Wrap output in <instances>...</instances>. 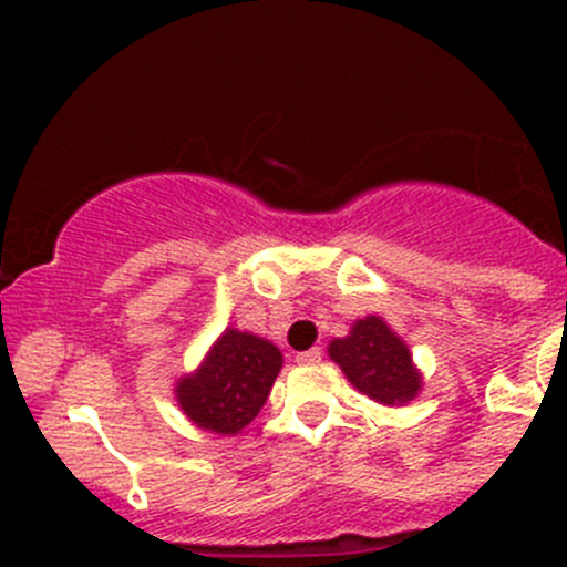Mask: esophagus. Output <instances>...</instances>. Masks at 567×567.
Masks as SVG:
<instances>
[{
  "label": "esophagus",
  "mask_w": 567,
  "mask_h": 567,
  "mask_svg": "<svg viewBox=\"0 0 567 567\" xmlns=\"http://www.w3.org/2000/svg\"><path fill=\"white\" fill-rule=\"evenodd\" d=\"M320 357H323V351H320V348H310V351L296 353V362H299V364H316V362H320Z\"/></svg>",
  "instance_id": "34e87169"
}]
</instances>
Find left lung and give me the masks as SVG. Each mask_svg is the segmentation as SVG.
I'll use <instances>...</instances> for the list:
<instances>
[{
  "label": "left lung",
  "instance_id": "8db88e82",
  "mask_svg": "<svg viewBox=\"0 0 567 567\" xmlns=\"http://www.w3.org/2000/svg\"><path fill=\"white\" fill-rule=\"evenodd\" d=\"M329 359L340 364L353 390L381 405H405L422 390V373L409 346L379 316L353 320L346 337L329 342Z\"/></svg>",
  "mask_w": 567,
  "mask_h": 567
}]
</instances>
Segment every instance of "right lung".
<instances>
[{
  "label": "right lung",
  "mask_w": 567,
  "mask_h": 567,
  "mask_svg": "<svg viewBox=\"0 0 567 567\" xmlns=\"http://www.w3.org/2000/svg\"><path fill=\"white\" fill-rule=\"evenodd\" d=\"M282 370V351L251 331L225 329L194 373L177 379L175 400L188 422L236 436L260 414Z\"/></svg>",
  "instance_id": "1"
}]
</instances>
